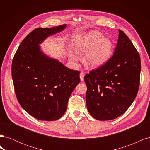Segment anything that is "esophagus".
Returning a JSON list of instances; mask_svg holds the SVG:
<instances>
[{
    "label": "esophagus",
    "instance_id": "34e87169",
    "mask_svg": "<svg viewBox=\"0 0 150 150\" xmlns=\"http://www.w3.org/2000/svg\"><path fill=\"white\" fill-rule=\"evenodd\" d=\"M84 76H85V74L84 72H81L80 73V75H79V77H80V79L81 81H84Z\"/></svg>",
    "mask_w": 150,
    "mask_h": 150
}]
</instances>
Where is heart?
<instances>
[{"label":"heart","instance_id":"1","mask_svg":"<svg viewBox=\"0 0 150 150\" xmlns=\"http://www.w3.org/2000/svg\"><path fill=\"white\" fill-rule=\"evenodd\" d=\"M111 40L97 30H91L83 35L75 44V51L79 54H85L84 62L91 68L100 67L110 59L112 52ZM70 59L77 61L78 56L70 55Z\"/></svg>","mask_w":150,"mask_h":150}]
</instances>
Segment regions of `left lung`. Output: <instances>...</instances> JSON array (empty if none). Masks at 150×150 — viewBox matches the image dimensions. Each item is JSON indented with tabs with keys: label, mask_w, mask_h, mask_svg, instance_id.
<instances>
[{
	"label": "left lung",
	"mask_w": 150,
	"mask_h": 150,
	"mask_svg": "<svg viewBox=\"0 0 150 150\" xmlns=\"http://www.w3.org/2000/svg\"><path fill=\"white\" fill-rule=\"evenodd\" d=\"M139 54L124 32L119 30L112 57L84 77L86 103L94 118L111 120L122 115L137 96L139 86Z\"/></svg>",
	"instance_id": "8db88e82"
}]
</instances>
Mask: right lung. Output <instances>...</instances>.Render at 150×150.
<instances>
[{
    "label": "right lung",
    "instance_id": "add662e5",
    "mask_svg": "<svg viewBox=\"0 0 150 150\" xmlns=\"http://www.w3.org/2000/svg\"><path fill=\"white\" fill-rule=\"evenodd\" d=\"M66 26L34 30L22 40L13 59L12 78L17 100L27 112L39 120L59 119L80 82L79 71L46 55L40 46Z\"/></svg>",
    "mask_w": 150,
    "mask_h": 150
}]
</instances>
